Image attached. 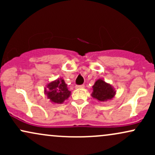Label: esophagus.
<instances>
[{"instance_id":"obj_1","label":"esophagus","mask_w":155,"mask_h":155,"mask_svg":"<svg viewBox=\"0 0 155 155\" xmlns=\"http://www.w3.org/2000/svg\"><path fill=\"white\" fill-rule=\"evenodd\" d=\"M84 85L81 84V85H76V89H80V88H84Z\"/></svg>"}]
</instances>
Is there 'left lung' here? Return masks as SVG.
I'll return each mask as SVG.
<instances>
[{
  "mask_svg": "<svg viewBox=\"0 0 155 155\" xmlns=\"http://www.w3.org/2000/svg\"><path fill=\"white\" fill-rule=\"evenodd\" d=\"M92 89L93 91L91 94L92 97L100 102L111 100L116 95L115 89L102 79H97L95 81Z\"/></svg>",
  "mask_w": 155,
  "mask_h": 155,
  "instance_id": "left-lung-1",
  "label": "left lung"
}]
</instances>
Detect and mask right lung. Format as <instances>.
<instances>
[{"label": "right lung", "instance_id": "1", "mask_svg": "<svg viewBox=\"0 0 155 155\" xmlns=\"http://www.w3.org/2000/svg\"><path fill=\"white\" fill-rule=\"evenodd\" d=\"M44 94L53 104H61L71 95V91L67 87L65 81L60 78L51 81L44 89Z\"/></svg>", "mask_w": 155, "mask_h": 155}]
</instances>
